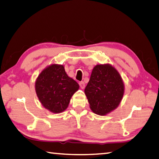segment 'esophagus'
I'll return each mask as SVG.
<instances>
[{
	"label": "esophagus",
	"mask_w": 159,
	"mask_h": 159,
	"mask_svg": "<svg viewBox=\"0 0 159 159\" xmlns=\"http://www.w3.org/2000/svg\"><path fill=\"white\" fill-rule=\"evenodd\" d=\"M79 85H80V88L82 89H84V88H85V83H84V82H80V83H79Z\"/></svg>",
	"instance_id": "1"
}]
</instances>
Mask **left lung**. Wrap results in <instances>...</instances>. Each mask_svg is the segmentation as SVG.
<instances>
[{
	"instance_id": "obj_1",
	"label": "left lung",
	"mask_w": 159,
	"mask_h": 159,
	"mask_svg": "<svg viewBox=\"0 0 159 159\" xmlns=\"http://www.w3.org/2000/svg\"><path fill=\"white\" fill-rule=\"evenodd\" d=\"M124 90V84L117 70L110 65H98L92 71L84 92L91 110L104 116L118 106Z\"/></svg>"
}]
</instances>
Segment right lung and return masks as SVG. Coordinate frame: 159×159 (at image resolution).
Wrapping results in <instances>:
<instances>
[{
	"label": "right lung",
	"mask_w": 159,
	"mask_h": 159,
	"mask_svg": "<svg viewBox=\"0 0 159 159\" xmlns=\"http://www.w3.org/2000/svg\"><path fill=\"white\" fill-rule=\"evenodd\" d=\"M79 84L66 73L64 66L52 65L42 71L35 82V90L41 104L51 112L61 113L67 108Z\"/></svg>",
	"instance_id": "right-lung-1"
}]
</instances>
